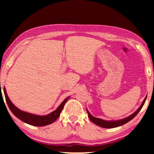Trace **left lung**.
I'll list each match as a JSON object with an SVG mask.
<instances>
[{
	"mask_svg": "<svg viewBox=\"0 0 154 154\" xmlns=\"http://www.w3.org/2000/svg\"><path fill=\"white\" fill-rule=\"evenodd\" d=\"M146 100V97L144 98V101H143L142 104H141L140 108H139L134 113H132L131 116H130L125 118V119H122V120H119V121H104V120H102V119H98V118H95V117L92 116L90 114L89 112H88V110H87V112L88 113V116H89V119L91 120V121L93 122L94 124H96V125L100 126V127H102V128H116V127H119V126L123 125H124V124L128 123V122H129L130 121H131L132 119H134V118L137 116V113L140 112V111L141 110V109H142V106H144Z\"/></svg>",
	"mask_w": 154,
	"mask_h": 154,
	"instance_id": "8db88e82",
	"label": "left lung"
}]
</instances>
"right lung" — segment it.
I'll list each match as a JSON object with an SVG mask.
<instances>
[{"instance_id":"obj_1","label":"right lung","mask_w":154,"mask_h":154,"mask_svg":"<svg viewBox=\"0 0 154 154\" xmlns=\"http://www.w3.org/2000/svg\"><path fill=\"white\" fill-rule=\"evenodd\" d=\"M4 94L5 97V100L7 102L8 106L9 107L10 110L12 111V113L17 118H18L21 121L24 122L29 125H33V126H44L50 125L53 123L54 121H55L57 118L60 116L61 111H62L63 107H64L65 103L66 102V101L68 100L69 97L65 99L62 104L60 105V106L56 109L55 111H54L53 112L50 113V114L47 116H37V115H33L31 113L24 112V111H21L20 109H19L17 107H16L11 102V101L10 100L9 97L7 95L6 93L5 88H4L3 89Z\"/></svg>"}]
</instances>
